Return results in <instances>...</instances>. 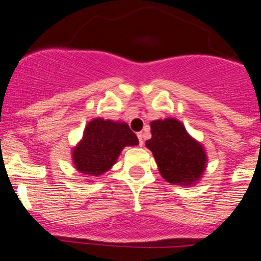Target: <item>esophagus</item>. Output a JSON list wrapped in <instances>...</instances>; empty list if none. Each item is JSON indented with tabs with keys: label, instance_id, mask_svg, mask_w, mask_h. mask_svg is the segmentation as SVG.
Returning <instances> with one entry per match:
<instances>
[{
	"label": "esophagus",
	"instance_id": "esophagus-1",
	"mask_svg": "<svg viewBox=\"0 0 261 261\" xmlns=\"http://www.w3.org/2000/svg\"><path fill=\"white\" fill-rule=\"evenodd\" d=\"M137 137H138V139H139V144H141V146H143L144 134L143 133H138V134H137Z\"/></svg>",
	"mask_w": 261,
	"mask_h": 261
}]
</instances>
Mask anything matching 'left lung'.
<instances>
[{
  "label": "left lung",
  "mask_w": 261,
  "mask_h": 261,
  "mask_svg": "<svg viewBox=\"0 0 261 261\" xmlns=\"http://www.w3.org/2000/svg\"><path fill=\"white\" fill-rule=\"evenodd\" d=\"M149 124L152 138L146 141V147L153 153L161 176L171 185L196 186L207 168L205 146L176 118L155 119Z\"/></svg>",
  "instance_id": "left-lung-1"
}]
</instances>
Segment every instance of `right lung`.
I'll return each mask as SVG.
<instances>
[{
  "label": "right lung",
  "mask_w": 261,
  "mask_h": 261,
  "mask_svg": "<svg viewBox=\"0 0 261 261\" xmlns=\"http://www.w3.org/2000/svg\"><path fill=\"white\" fill-rule=\"evenodd\" d=\"M138 143L137 136L123 120L94 118L71 148L72 165L84 177H100L112 170L125 147Z\"/></svg>",
  "instance_id": "obj_1"
}]
</instances>
